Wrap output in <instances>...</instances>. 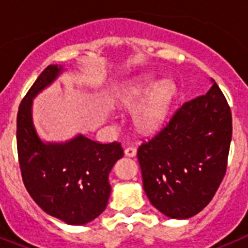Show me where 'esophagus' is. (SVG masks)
Returning <instances> with one entry per match:
<instances>
[{"mask_svg":"<svg viewBox=\"0 0 248 248\" xmlns=\"http://www.w3.org/2000/svg\"><path fill=\"white\" fill-rule=\"evenodd\" d=\"M124 155L129 157H134L137 155V149L134 146H128V148L124 150Z\"/></svg>","mask_w":248,"mask_h":248,"instance_id":"esophagus-1","label":"esophagus"}]
</instances>
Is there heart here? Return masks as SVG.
Here are the masks:
<instances>
[{
	"mask_svg": "<svg viewBox=\"0 0 248 248\" xmlns=\"http://www.w3.org/2000/svg\"><path fill=\"white\" fill-rule=\"evenodd\" d=\"M175 97L176 84L172 80L141 76L122 89L119 99L123 105H134L143 99L134 111V123L139 130L148 133L161 125Z\"/></svg>",
	"mask_w": 248,
	"mask_h": 248,
	"instance_id": "obj_1",
	"label": "heart"
}]
</instances>
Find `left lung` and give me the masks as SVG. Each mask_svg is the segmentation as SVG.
<instances>
[{
	"instance_id": "obj_1",
	"label": "left lung",
	"mask_w": 248,
	"mask_h": 248,
	"mask_svg": "<svg viewBox=\"0 0 248 248\" xmlns=\"http://www.w3.org/2000/svg\"><path fill=\"white\" fill-rule=\"evenodd\" d=\"M184 103L168 125L138 149L143 186L151 205L184 220L207 206L227 168L232 117L218 85Z\"/></svg>"
}]
</instances>
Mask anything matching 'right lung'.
Returning a JSON list of instances; mask_svg holds the SVG:
<instances>
[{"instance_id":"add662e5","label":"right lung","mask_w":248,"mask_h":248,"mask_svg":"<svg viewBox=\"0 0 248 248\" xmlns=\"http://www.w3.org/2000/svg\"><path fill=\"white\" fill-rule=\"evenodd\" d=\"M63 71V65H48L19 104L17 151L23 184L34 202L68 225H85L107 207L109 172L124 153L117 141L100 144L82 134L64 143H47L38 137L33 99Z\"/></svg>"}]
</instances>
